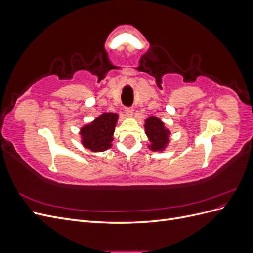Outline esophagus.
I'll return each instance as SVG.
<instances>
[{"label":"esophagus","mask_w":253,"mask_h":253,"mask_svg":"<svg viewBox=\"0 0 253 253\" xmlns=\"http://www.w3.org/2000/svg\"><path fill=\"white\" fill-rule=\"evenodd\" d=\"M125 113L127 115V116H133V114H134V109L133 108H126V110H125Z\"/></svg>","instance_id":"1"}]
</instances>
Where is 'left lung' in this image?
Here are the masks:
<instances>
[{
  "instance_id": "8db88e82",
  "label": "left lung",
  "mask_w": 253,
  "mask_h": 253,
  "mask_svg": "<svg viewBox=\"0 0 253 253\" xmlns=\"http://www.w3.org/2000/svg\"><path fill=\"white\" fill-rule=\"evenodd\" d=\"M144 129L145 135L148 136V138L151 142L149 145L150 150L152 151H164L168 143L170 142L169 136L170 131L166 128L165 124L157 117L151 116L144 120Z\"/></svg>"
}]
</instances>
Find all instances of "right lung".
<instances>
[{
  "label": "right lung",
  "instance_id": "obj_1",
  "mask_svg": "<svg viewBox=\"0 0 253 253\" xmlns=\"http://www.w3.org/2000/svg\"><path fill=\"white\" fill-rule=\"evenodd\" d=\"M118 120L115 113H103L80 129L81 143L91 152H103L112 147L113 135Z\"/></svg>",
  "mask_w": 253,
  "mask_h": 253
}]
</instances>
